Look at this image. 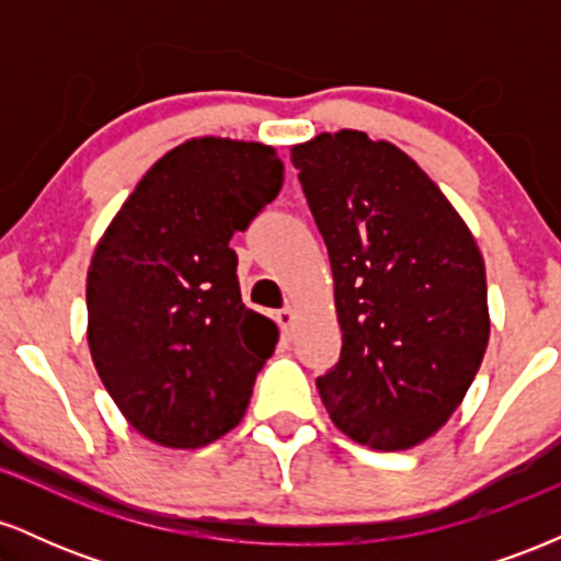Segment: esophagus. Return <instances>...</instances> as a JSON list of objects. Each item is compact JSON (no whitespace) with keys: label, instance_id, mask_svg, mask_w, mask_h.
Returning a JSON list of instances; mask_svg holds the SVG:
<instances>
[{"label":"esophagus","instance_id":"obj_1","mask_svg":"<svg viewBox=\"0 0 561 561\" xmlns=\"http://www.w3.org/2000/svg\"><path fill=\"white\" fill-rule=\"evenodd\" d=\"M276 324H279V330L287 340L293 337V327H295V311H293V308H282V311H276Z\"/></svg>","mask_w":561,"mask_h":561}]
</instances>
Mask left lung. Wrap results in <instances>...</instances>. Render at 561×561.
<instances>
[{"label":"left lung","instance_id":"8db88e82","mask_svg":"<svg viewBox=\"0 0 561 561\" xmlns=\"http://www.w3.org/2000/svg\"><path fill=\"white\" fill-rule=\"evenodd\" d=\"M330 250L343 351L317 379L334 427L375 450L433 437L491 337L485 261L440 186L356 128L289 147Z\"/></svg>","mask_w":561,"mask_h":561}]
</instances>
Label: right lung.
Returning <instances> with one entry per match:
<instances>
[{
  "label": "right lung",
  "mask_w": 561,
  "mask_h": 561,
  "mask_svg": "<svg viewBox=\"0 0 561 561\" xmlns=\"http://www.w3.org/2000/svg\"><path fill=\"white\" fill-rule=\"evenodd\" d=\"M282 179L261 141L186 139L141 176L96 242L89 353L126 422L158 446L203 448L248 411L279 330L244 308L229 242Z\"/></svg>",
  "instance_id": "right-lung-1"
}]
</instances>
